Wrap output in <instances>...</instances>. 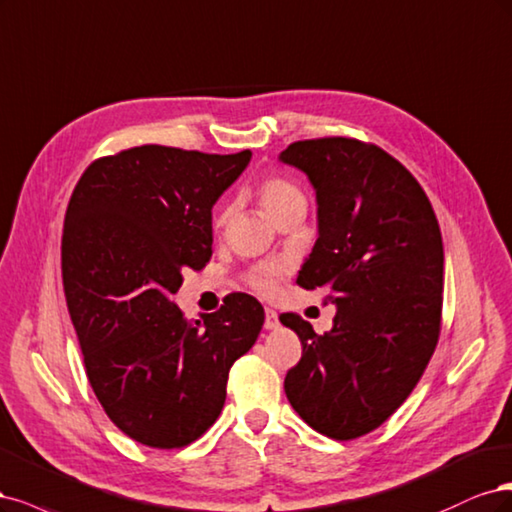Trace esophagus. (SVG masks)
<instances>
[{
	"instance_id": "esophagus-1",
	"label": "esophagus",
	"mask_w": 512,
	"mask_h": 512,
	"mask_svg": "<svg viewBox=\"0 0 512 512\" xmlns=\"http://www.w3.org/2000/svg\"><path fill=\"white\" fill-rule=\"evenodd\" d=\"M280 325L278 321V315L272 310V308H266V319H263V327L266 329H276Z\"/></svg>"
}]
</instances>
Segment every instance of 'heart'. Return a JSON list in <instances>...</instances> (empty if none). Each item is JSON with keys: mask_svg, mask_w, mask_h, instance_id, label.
I'll use <instances>...</instances> for the list:
<instances>
[{"mask_svg": "<svg viewBox=\"0 0 512 512\" xmlns=\"http://www.w3.org/2000/svg\"><path fill=\"white\" fill-rule=\"evenodd\" d=\"M257 200L261 208L266 210L268 217L278 221L283 214L295 210V208H306V193L304 189L295 183V180L283 176V174H270L261 180L257 185ZM229 208L227 204L221 206L214 214V229H223L229 221ZM285 274V266H278V263H263L257 266L246 276V283L249 287L261 295H272L278 289L280 278Z\"/></svg>", "mask_w": 512, "mask_h": 512, "instance_id": "b5f03b06", "label": "heart"}]
</instances>
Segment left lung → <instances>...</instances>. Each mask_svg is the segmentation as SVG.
<instances>
[{"label":"left lung","mask_w":512,"mask_h":512,"mask_svg":"<svg viewBox=\"0 0 512 512\" xmlns=\"http://www.w3.org/2000/svg\"><path fill=\"white\" fill-rule=\"evenodd\" d=\"M280 159L317 189L319 238L302 289H327L338 312L317 334L280 315L302 340L285 376L295 412L323 436L370 434L417 387L442 327L444 249L423 187L381 146L327 136L289 144Z\"/></svg>","instance_id":"8db88e82"}]
</instances>
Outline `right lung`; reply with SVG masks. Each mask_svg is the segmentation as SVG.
I'll list each match as a JSON object with an SVG mask.
<instances>
[{"mask_svg": "<svg viewBox=\"0 0 512 512\" xmlns=\"http://www.w3.org/2000/svg\"><path fill=\"white\" fill-rule=\"evenodd\" d=\"M251 151L210 155L144 144L95 159L70 197L61 238L65 302L89 383L110 421L153 449H180L217 421L234 361L263 308L229 293L185 319L170 298L212 257V204Z\"/></svg>", "mask_w": 512, "mask_h": 512, "instance_id": "add662e5", "label": "right lung"}]
</instances>
